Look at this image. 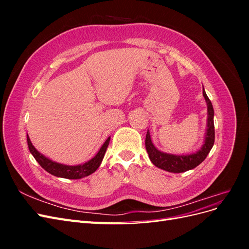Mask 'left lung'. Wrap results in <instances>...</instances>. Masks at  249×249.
I'll list each match as a JSON object with an SVG mask.
<instances>
[{
  "label": "left lung",
  "mask_w": 249,
  "mask_h": 249,
  "mask_svg": "<svg viewBox=\"0 0 249 249\" xmlns=\"http://www.w3.org/2000/svg\"><path fill=\"white\" fill-rule=\"evenodd\" d=\"M202 94L205 96L207 105H208V130L206 135L205 144L202 145L201 149L198 150L197 153L192 155H186V156H177V155H170L165 154L158 150L152 140H150L149 133L147 131L146 137H145V147L148 157L152 163L155 166L159 167L163 170H166L169 172H184L187 170L193 169L206 159L209 155L210 150L212 149L215 141V127H214V109L211 103L210 99L208 97L205 90H202Z\"/></svg>",
  "instance_id": "1"
}]
</instances>
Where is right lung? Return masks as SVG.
<instances>
[{"mask_svg": "<svg viewBox=\"0 0 249 249\" xmlns=\"http://www.w3.org/2000/svg\"><path fill=\"white\" fill-rule=\"evenodd\" d=\"M27 141H28V146H29L30 152H31V154L35 158V160L39 163V165L44 170L55 177L70 178V179H78L84 177H88L89 175H91V173H93L97 168H99V166L103 161L105 153H106L107 147L109 145L110 137L105 141L103 146L99 150V153L96 154L94 158H92V159L88 161L87 163L83 165H77V166H67V165L58 164L56 162L49 160L48 158L42 156L39 152H37L35 147L32 145V143L30 141L28 136H27Z\"/></svg>", "mask_w": 249, "mask_h": 249, "instance_id": "obj_1", "label": "right lung"}]
</instances>
